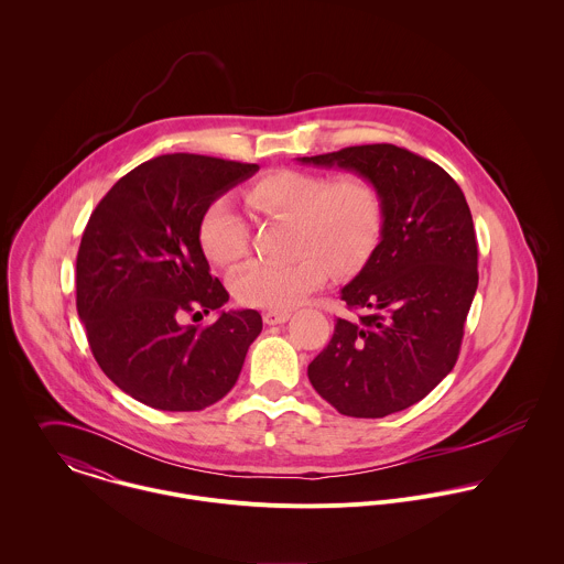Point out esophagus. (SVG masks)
<instances>
[{
  "label": "esophagus",
  "instance_id": "34e87169",
  "mask_svg": "<svg viewBox=\"0 0 564 564\" xmlns=\"http://www.w3.org/2000/svg\"><path fill=\"white\" fill-rule=\"evenodd\" d=\"M262 319L267 325H278V323L289 322L291 319V313L289 311H267L262 315Z\"/></svg>",
  "mask_w": 564,
  "mask_h": 564
}]
</instances>
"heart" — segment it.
<instances>
[{
  "label": "heart",
  "instance_id": "obj_1",
  "mask_svg": "<svg viewBox=\"0 0 564 564\" xmlns=\"http://www.w3.org/2000/svg\"><path fill=\"white\" fill-rule=\"evenodd\" d=\"M247 202L271 219L291 221L286 262H249L232 278L235 295L247 306L289 311L319 289L329 275L360 269L376 251L384 230L380 188L362 175H327L278 169L256 180ZM199 245L221 267L239 262L249 228L235 204L215 199L199 221Z\"/></svg>",
  "mask_w": 564,
  "mask_h": 564
}]
</instances>
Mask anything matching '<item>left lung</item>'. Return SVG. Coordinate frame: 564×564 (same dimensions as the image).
<instances>
[{"instance_id":"obj_1","label":"left lung","mask_w":564,"mask_h":564,"mask_svg":"<svg viewBox=\"0 0 564 564\" xmlns=\"http://www.w3.org/2000/svg\"><path fill=\"white\" fill-rule=\"evenodd\" d=\"M297 161L369 177L384 199L380 242L340 289L360 315L336 319L332 340L308 365L311 384L347 416L405 410L454 369L478 289L465 193L436 162L389 143Z\"/></svg>"}]
</instances>
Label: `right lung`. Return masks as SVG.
<instances>
[{"mask_svg": "<svg viewBox=\"0 0 564 564\" xmlns=\"http://www.w3.org/2000/svg\"><path fill=\"white\" fill-rule=\"evenodd\" d=\"M258 169L166 154L123 175L93 210L76 260L78 315L101 371L137 402L204 410L237 384L262 317L221 308L230 295L197 230L206 208ZM213 310V326L181 323Z\"/></svg>", "mask_w": 564, "mask_h": 564, "instance_id": "right-lung-1", "label": "right lung"}]
</instances>
